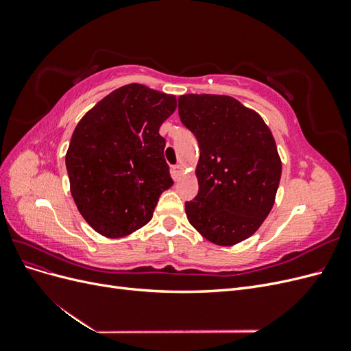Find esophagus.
Wrapping results in <instances>:
<instances>
[{
    "instance_id": "esophagus-1",
    "label": "esophagus",
    "mask_w": 351,
    "mask_h": 351,
    "mask_svg": "<svg viewBox=\"0 0 351 351\" xmlns=\"http://www.w3.org/2000/svg\"><path fill=\"white\" fill-rule=\"evenodd\" d=\"M173 174H174L176 177H178L180 174H183V165H182V164L174 165V167H173Z\"/></svg>"
}]
</instances>
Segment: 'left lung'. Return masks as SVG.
<instances>
[{
    "mask_svg": "<svg viewBox=\"0 0 351 351\" xmlns=\"http://www.w3.org/2000/svg\"><path fill=\"white\" fill-rule=\"evenodd\" d=\"M180 120L199 142L197 196L186 204L190 224L218 246L253 236L274 206L281 158L262 117L227 95L178 98Z\"/></svg>",
    "mask_w": 351,
    "mask_h": 351,
    "instance_id": "left-lung-1",
    "label": "left lung"
}]
</instances>
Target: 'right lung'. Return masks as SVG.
I'll list each match as a JSON object with an SVG mask.
<instances>
[{
    "label": "right lung",
    "instance_id": "1",
    "mask_svg": "<svg viewBox=\"0 0 351 351\" xmlns=\"http://www.w3.org/2000/svg\"><path fill=\"white\" fill-rule=\"evenodd\" d=\"M177 98L130 83L82 117L66 154L70 192L88 224L108 239L129 236L151 221L173 186L159 127Z\"/></svg>",
    "mask_w": 351,
    "mask_h": 351
}]
</instances>
